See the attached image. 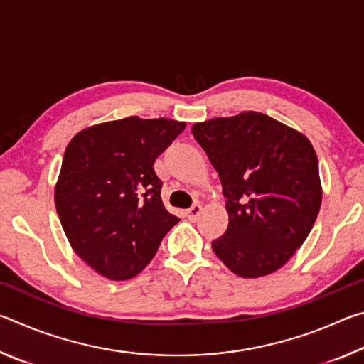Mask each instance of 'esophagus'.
Wrapping results in <instances>:
<instances>
[{"mask_svg": "<svg viewBox=\"0 0 364 364\" xmlns=\"http://www.w3.org/2000/svg\"><path fill=\"white\" fill-rule=\"evenodd\" d=\"M202 210H204V208H202V205L200 204H194L193 207L189 208V210L186 212V215H188V218L191 220V221H196L197 218L200 217V213H202Z\"/></svg>", "mask_w": 364, "mask_h": 364, "instance_id": "obj_1", "label": "esophagus"}]
</instances>
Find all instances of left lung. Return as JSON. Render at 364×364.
Listing matches in <instances>:
<instances>
[{
	"mask_svg": "<svg viewBox=\"0 0 364 364\" xmlns=\"http://www.w3.org/2000/svg\"><path fill=\"white\" fill-rule=\"evenodd\" d=\"M191 132L226 197L230 223L212 242L215 255L241 278L274 273L305 242L321 207L310 139L254 110L194 123Z\"/></svg>",
	"mask_w": 364,
	"mask_h": 364,
	"instance_id": "1",
	"label": "left lung"
}]
</instances>
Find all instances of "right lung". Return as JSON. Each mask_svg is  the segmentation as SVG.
<instances>
[{
  "label": "right lung",
  "instance_id": "add662e5",
  "mask_svg": "<svg viewBox=\"0 0 364 364\" xmlns=\"http://www.w3.org/2000/svg\"><path fill=\"white\" fill-rule=\"evenodd\" d=\"M186 123L171 119L104 122L67 144L54 202L82 260L112 281L146 268L180 218L164 207L154 162Z\"/></svg>",
  "mask_w": 364,
  "mask_h": 364
}]
</instances>
